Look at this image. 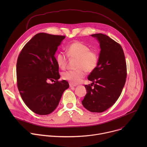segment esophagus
I'll return each mask as SVG.
<instances>
[{
	"label": "esophagus",
	"instance_id": "34e87169",
	"mask_svg": "<svg viewBox=\"0 0 147 147\" xmlns=\"http://www.w3.org/2000/svg\"><path fill=\"white\" fill-rule=\"evenodd\" d=\"M69 86H70V88H73V87H76V85L72 84H71V83H70V84H69Z\"/></svg>",
	"mask_w": 147,
	"mask_h": 147
}]
</instances>
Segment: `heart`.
<instances>
[{
    "mask_svg": "<svg viewBox=\"0 0 147 147\" xmlns=\"http://www.w3.org/2000/svg\"><path fill=\"white\" fill-rule=\"evenodd\" d=\"M66 52L70 58L78 59L76 70H69L62 74L64 80L73 84H77L85 77L86 71L91 72L97 66L99 60L98 53L87 45L80 41H75L66 48ZM63 52L57 54L56 60L57 65L61 69H65L67 63L68 57Z\"/></svg>",
    "mask_w": 147,
    "mask_h": 147,
    "instance_id": "1",
    "label": "heart"
}]
</instances>
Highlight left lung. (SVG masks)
<instances>
[{"label": "left lung", "instance_id": "left-lung-1", "mask_svg": "<svg viewBox=\"0 0 147 147\" xmlns=\"http://www.w3.org/2000/svg\"><path fill=\"white\" fill-rule=\"evenodd\" d=\"M91 36L98 39L101 50L98 65L88 77L92 83L85 85L87 94L82 104L91 112L101 113L111 108L120 96L126 80L127 66L119 44L105 34Z\"/></svg>", "mask_w": 147, "mask_h": 147}]
</instances>
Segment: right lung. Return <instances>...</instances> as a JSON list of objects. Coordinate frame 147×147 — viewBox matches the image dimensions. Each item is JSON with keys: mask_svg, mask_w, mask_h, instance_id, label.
<instances>
[{"mask_svg": "<svg viewBox=\"0 0 147 147\" xmlns=\"http://www.w3.org/2000/svg\"><path fill=\"white\" fill-rule=\"evenodd\" d=\"M65 36L38 33L25 45L16 65L17 84L22 99L33 112L47 115L57 108L69 87L60 75L55 54ZM49 80L54 81L48 83Z\"/></svg>", "mask_w": 147, "mask_h": 147, "instance_id": "1", "label": "right lung"}]
</instances>
